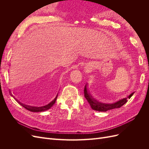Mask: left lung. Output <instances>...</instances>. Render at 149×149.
Segmentation results:
<instances>
[{
    "label": "left lung",
    "instance_id": "obj_1",
    "mask_svg": "<svg viewBox=\"0 0 149 149\" xmlns=\"http://www.w3.org/2000/svg\"><path fill=\"white\" fill-rule=\"evenodd\" d=\"M84 97L86 99V100L90 104V106L93 110L97 111H102L106 112L108 110L116 109V108H119L121 106H123L124 104L127 102V99H130L133 95V93L130 94L128 97L124 98L123 100H120L119 101L116 102L115 103L112 104H104L99 102L95 100L92 98V97L90 96L89 93L88 92V90L86 89V86H85L84 89Z\"/></svg>",
    "mask_w": 149,
    "mask_h": 149
}]
</instances>
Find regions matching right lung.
<instances>
[{"label":"right lung","instance_id":"right-lung-1","mask_svg":"<svg viewBox=\"0 0 149 149\" xmlns=\"http://www.w3.org/2000/svg\"><path fill=\"white\" fill-rule=\"evenodd\" d=\"M57 97H58V94H57V96H56V97L55 98V100H53L50 103H49L48 104L45 106H43V107L29 106H26V105L23 104H22L20 102H19V103L20 104L21 106H22L24 107H25L26 109H27L30 111H31V112H42V111H47V110L49 109L50 107H52L54 104L55 103V101L56 100Z\"/></svg>","mask_w":149,"mask_h":149}]
</instances>
